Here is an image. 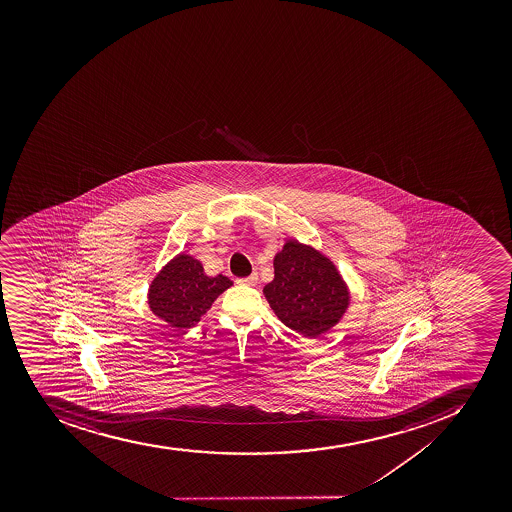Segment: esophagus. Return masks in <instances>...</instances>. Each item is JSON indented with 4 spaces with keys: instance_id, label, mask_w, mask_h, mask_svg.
<instances>
[{
    "instance_id": "1",
    "label": "esophagus",
    "mask_w": 512,
    "mask_h": 512,
    "mask_svg": "<svg viewBox=\"0 0 512 512\" xmlns=\"http://www.w3.org/2000/svg\"><path fill=\"white\" fill-rule=\"evenodd\" d=\"M257 280V273H252V275L247 276V278H240V280H237V283H240V285L254 286L257 285Z\"/></svg>"
}]
</instances>
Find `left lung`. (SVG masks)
I'll use <instances>...</instances> for the list:
<instances>
[{"label": "left lung", "mask_w": 512, "mask_h": 512, "mask_svg": "<svg viewBox=\"0 0 512 512\" xmlns=\"http://www.w3.org/2000/svg\"><path fill=\"white\" fill-rule=\"evenodd\" d=\"M275 278L263 288L273 313L291 331L319 337L339 324L350 306L339 268L313 245L288 239L273 258Z\"/></svg>", "instance_id": "8db88e82"}]
</instances>
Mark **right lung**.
I'll list each match as a JSON object with an SVG mask.
<instances>
[{
	"mask_svg": "<svg viewBox=\"0 0 512 512\" xmlns=\"http://www.w3.org/2000/svg\"><path fill=\"white\" fill-rule=\"evenodd\" d=\"M231 286L227 276L206 275L198 258L181 252L155 275L147 303L155 316L173 329L183 331L196 326L219 294Z\"/></svg>",
	"mask_w": 512,
	"mask_h": 512,
	"instance_id": "add662e5",
	"label": "right lung"
}]
</instances>
